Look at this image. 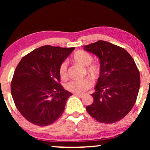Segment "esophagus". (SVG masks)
Here are the masks:
<instances>
[{
	"instance_id": "esophagus-1",
	"label": "esophagus",
	"mask_w": 150,
	"mask_h": 150,
	"mask_svg": "<svg viewBox=\"0 0 150 150\" xmlns=\"http://www.w3.org/2000/svg\"><path fill=\"white\" fill-rule=\"evenodd\" d=\"M73 95L75 96H78V97H80V98H83V96H84V95H81V94H73Z\"/></svg>"
}]
</instances>
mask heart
I'll return each mask as SVG.
<instances>
[{
    "label": "heart",
    "mask_w": 150,
    "mask_h": 150,
    "mask_svg": "<svg viewBox=\"0 0 150 150\" xmlns=\"http://www.w3.org/2000/svg\"><path fill=\"white\" fill-rule=\"evenodd\" d=\"M73 62L82 67L88 74L93 77H97L100 75L101 69L100 66L98 63L92 62L93 57L89 53L83 50H79L73 55ZM60 77L63 79L68 77L67 67L66 63L63 62L60 65L59 68ZM93 85V81L89 77H85L81 79H75L69 81L67 84V90L75 94H81L90 88Z\"/></svg>",
    "instance_id": "b5f03b06"
}]
</instances>
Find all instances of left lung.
<instances>
[{
    "mask_svg": "<svg viewBox=\"0 0 150 150\" xmlns=\"http://www.w3.org/2000/svg\"><path fill=\"white\" fill-rule=\"evenodd\" d=\"M84 48L98 57L101 69L95 93L91 94L93 103L86 110L99 122H116L136 103L140 85L139 70L128 52L118 45L99 40Z\"/></svg>",
    "mask_w": 150,
    "mask_h": 150,
    "instance_id": "obj_1",
    "label": "left lung"
}]
</instances>
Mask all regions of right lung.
Wrapping results in <instances>:
<instances>
[{
	"instance_id": "obj_1",
	"label": "right lung",
	"mask_w": 150,
	"mask_h": 150,
	"mask_svg": "<svg viewBox=\"0 0 150 150\" xmlns=\"http://www.w3.org/2000/svg\"><path fill=\"white\" fill-rule=\"evenodd\" d=\"M75 47L44 45L22 58L11 81V94L20 114L30 122L49 126L64 111L72 94L59 84L60 65Z\"/></svg>"
}]
</instances>
